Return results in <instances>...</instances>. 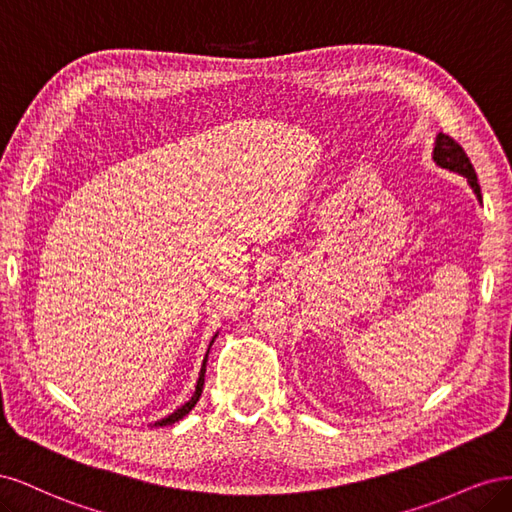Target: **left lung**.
I'll return each instance as SVG.
<instances>
[{
	"instance_id": "left-lung-1",
	"label": "left lung",
	"mask_w": 512,
	"mask_h": 512,
	"mask_svg": "<svg viewBox=\"0 0 512 512\" xmlns=\"http://www.w3.org/2000/svg\"><path fill=\"white\" fill-rule=\"evenodd\" d=\"M433 160H436V164L442 168H448L453 170V173L468 177L470 188L474 190L478 200H483V196H480V185L476 179V170L468 158V153L463 151V147L455 141V138H451L448 134H438L436 149H433Z\"/></svg>"
}]
</instances>
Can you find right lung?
<instances>
[{
  "label": "right lung",
  "mask_w": 512,
  "mask_h": 512,
  "mask_svg": "<svg viewBox=\"0 0 512 512\" xmlns=\"http://www.w3.org/2000/svg\"><path fill=\"white\" fill-rule=\"evenodd\" d=\"M209 354V352H207ZM207 354H205V361H203V367H200V376H198V382H196V391H194V395H192V399L190 401H185V404L179 408V410H175L173 414H168L166 418H162V421H158L156 423V427H164V425H173V423H177V421H181V418L188 414L194 406H196V401L200 399V393H203V384H205V367H207Z\"/></svg>",
  "instance_id": "right-lung-1"
}]
</instances>
